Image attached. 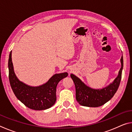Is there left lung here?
<instances>
[{"mask_svg":"<svg viewBox=\"0 0 132 132\" xmlns=\"http://www.w3.org/2000/svg\"><path fill=\"white\" fill-rule=\"evenodd\" d=\"M121 68L118 76L108 86L101 89H94L85 84L79 77L73 74L70 77L76 87V98L79 104L88 107H98L103 105L113 97L119 87L123 67V60L120 59Z\"/></svg>","mask_w":132,"mask_h":132,"instance_id":"1","label":"left lung"}]
</instances>
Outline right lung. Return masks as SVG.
Masks as SVG:
<instances>
[{"label": "right lung", "instance_id": "obj_1", "mask_svg": "<svg viewBox=\"0 0 132 132\" xmlns=\"http://www.w3.org/2000/svg\"><path fill=\"white\" fill-rule=\"evenodd\" d=\"M9 78L13 93L22 103L31 109L45 110L52 106L56 100L57 85L68 76L67 72L52 76L48 81L39 86H30L21 81L15 75L12 59V51L8 62Z\"/></svg>", "mask_w": 132, "mask_h": 132}]
</instances>
